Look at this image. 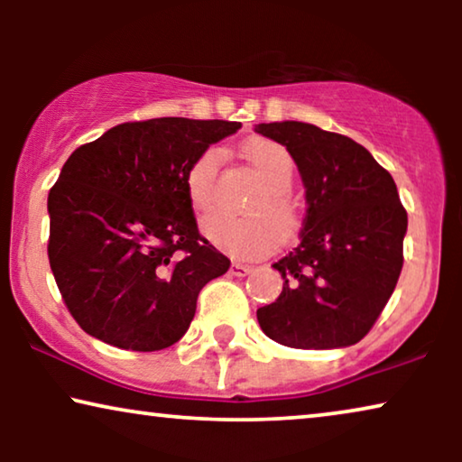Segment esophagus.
<instances>
[{
    "label": "esophagus",
    "instance_id": "1",
    "mask_svg": "<svg viewBox=\"0 0 462 462\" xmlns=\"http://www.w3.org/2000/svg\"><path fill=\"white\" fill-rule=\"evenodd\" d=\"M250 271H252L250 264H242V263H233V264H231V275H236V277L248 275Z\"/></svg>",
    "mask_w": 462,
    "mask_h": 462
}]
</instances>
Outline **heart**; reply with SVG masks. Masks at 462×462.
<instances>
[{"instance_id":"b5f03b06","label":"heart","mask_w":462,"mask_h":462,"mask_svg":"<svg viewBox=\"0 0 462 462\" xmlns=\"http://www.w3.org/2000/svg\"><path fill=\"white\" fill-rule=\"evenodd\" d=\"M244 157L263 180V189L245 208L250 217L226 218L217 214L204 220V236L229 256L258 258L275 248L280 231H294L299 223V208L290 195L296 166L292 153L271 138L245 143ZM220 162V151L208 147L189 166L185 185L195 210L208 212L217 204Z\"/></svg>"}]
</instances>
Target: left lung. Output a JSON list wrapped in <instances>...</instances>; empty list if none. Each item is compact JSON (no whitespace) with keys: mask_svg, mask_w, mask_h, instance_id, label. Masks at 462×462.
I'll list each match as a JSON object with an SVG mask.
<instances>
[{"mask_svg":"<svg viewBox=\"0 0 462 462\" xmlns=\"http://www.w3.org/2000/svg\"><path fill=\"white\" fill-rule=\"evenodd\" d=\"M292 153L307 198L300 244L273 264L275 302L256 311L263 332L294 349L362 340L393 294L408 214L393 176L349 136L313 124H258Z\"/></svg>","mask_w":462,"mask_h":462,"instance_id":"obj_1","label":"left lung"}]
</instances>
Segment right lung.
<instances>
[{
    "instance_id": "obj_1",
    "label": "right lung",
    "mask_w": 462,
    "mask_h": 462,
    "mask_svg": "<svg viewBox=\"0 0 462 462\" xmlns=\"http://www.w3.org/2000/svg\"><path fill=\"white\" fill-rule=\"evenodd\" d=\"M239 128L225 119L125 122L69 155L48 195V258L81 330L128 351L182 338L199 290L231 264L199 233L185 176L201 151Z\"/></svg>"
}]
</instances>
